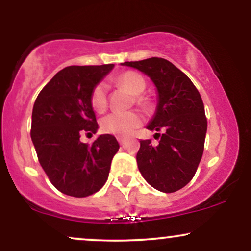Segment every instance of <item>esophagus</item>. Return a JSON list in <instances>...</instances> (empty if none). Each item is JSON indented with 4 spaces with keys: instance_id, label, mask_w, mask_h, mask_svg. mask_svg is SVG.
Returning a JSON list of instances; mask_svg holds the SVG:
<instances>
[{
    "instance_id": "34e87169",
    "label": "esophagus",
    "mask_w": 251,
    "mask_h": 251,
    "mask_svg": "<svg viewBox=\"0 0 251 251\" xmlns=\"http://www.w3.org/2000/svg\"><path fill=\"white\" fill-rule=\"evenodd\" d=\"M117 139H118V142H119L120 145H124V144H125V142H126L125 138H123V137H118Z\"/></svg>"
}]
</instances>
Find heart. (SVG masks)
I'll use <instances>...</instances> for the list:
<instances>
[{"instance_id": "b5f03b06", "label": "heart", "mask_w": 251, "mask_h": 251, "mask_svg": "<svg viewBox=\"0 0 251 251\" xmlns=\"http://www.w3.org/2000/svg\"><path fill=\"white\" fill-rule=\"evenodd\" d=\"M118 81L127 88L132 94L139 96L146 88V82L140 74L125 72L118 77ZM138 101L143 100L138 98ZM91 105L97 112H101L107 105V86L100 82L93 88L91 94ZM142 116L135 112H112L101 119V128L107 133L116 135H129L142 125Z\"/></svg>"}]
</instances>
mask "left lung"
<instances>
[{"instance_id": "left-lung-1", "label": "left lung", "mask_w": 251, "mask_h": 251, "mask_svg": "<svg viewBox=\"0 0 251 251\" xmlns=\"http://www.w3.org/2000/svg\"><path fill=\"white\" fill-rule=\"evenodd\" d=\"M148 75L157 88V108L146 128L160 137L153 145L142 140L138 169L158 191H178L194 178L205 142V111L200 92L191 80L168 60L150 57L124 62Z\"/></svg>"}]
</instances>
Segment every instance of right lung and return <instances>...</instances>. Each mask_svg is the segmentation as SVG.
I'll return each mask as SVG.
<instances>
[{"mask_svg":"<svg viewBox=\"0 0 251 251\" xmlns=\"http://www.w3.org/2000/svg\"><path fill=\"white\" fill-rule=\"evenodd\" d=\"M114 65L70 66L54 75L37 96L31 114V142L55 188L73 197H87L102 188L119 150L116 137L101 134L92 145L83 132L99 128L91 105L93 88Z\"/></svg>","mask_w":251,"mask_h":251,"instance_id":"right-lung-1","label":"right lung"}]
</instances>
